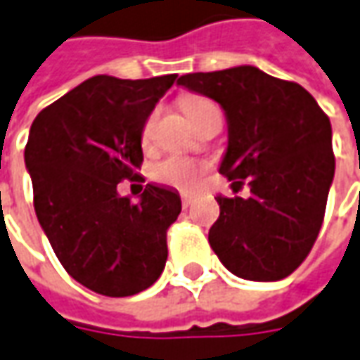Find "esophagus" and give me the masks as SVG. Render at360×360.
<instances>
[{"mask_svg":"<svg viewBox=\"0 0 360 360\" xmlns=\"http://www.w3.org/2000/svg\"><path fill=\"white\" fill-rule=\"evenodd\" d=\"M191 203H193V199H191V195H181V205L187 210V207H191Z\"/></svg>","mask_w":360,"mask_h":360,"instance_id":"1","label":"esophagus"}]
</instances>
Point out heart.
I'll list each match as a JSON object with an SVG mask.
<instances>
[{
	"mask_svg": "<svg viewBox=\"0 0 360 360\" xmlns=\"http://www.w3.org/2000/svg\"><path fill=\"white\" fill-rule=\"evenodd\" d=\"M185 112L191 120L199 118L205 110L210 108H217L215 104L207 98H201V96H193V98H187L185 101ZM155 122H157V112H153L147 120H145V127H143V143L149 145L150 139H153V133H155ZM205 173V167L201 163H195L191 159H185V157H167L163 161L155 165L150 169V175L153 179L163 183V185H169V187H175V189H181V191H193L199 187L201 183V177Z\"/></svg>",
	"mask_w": 360,
	"mask_h": 360,
	"instance_id": "1",
	"label": "heart"
}]
</instances>
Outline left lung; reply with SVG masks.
Returning a JSON list of instances; mask_svg holds the SVG:
<instances>
[{
  "instance_id": "1",
  "label": "left lung",
  "mask_w": 360,
  "mask_h": 360,
  "mask_svg": "<svg viewBox=\"0 0 360 360\" xmlns=\"http://www.w3.org/2000/svg\"><path fill=\"white\" fill-rule=\"evenodd\" d=\"M179 86L226 112L219 173L250 185L248 199L217 195L210 245L243 280L276 282L294 272L319 238L335 177L333 129L312 94L256 66L185 74Z\"/></svg>"
}]
</instances>
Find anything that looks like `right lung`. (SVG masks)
I'll return each mask as SVG.
<instances>
[{
    "instance_id": "1",
    "label": "right lung",
    "mask_w": 360,
    "mask_h": 360,
    "mask_svg": "<svg viewBox=\"0 0 360 360\" xmlns=\"http://www.w3.org/2000/svg\"><path fill=\"white\" fill-rule=\"evenodd\" d=\"M175 80L94 76L32 122L24 159L39 226L64 270L96 294L133 296L163 272L179 193L149 183L133 203L117 187L143 163L145 120Z\"/></svg>"
}]
</instances>
